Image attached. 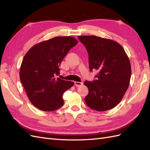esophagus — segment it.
<instances>
[{
  "label": "esophagus",
  "mask_w": 150,
  "mask_h": 150,
  "mask_svg": "<svg viewBox=\"0 0 150 150\" xmlns=\"http://www.w3.org/2000/svg\"><path fill=\"white\" fill-rule=\"evenodd\" d=\"M74 84H75V86H76V87H79V86H82L83 85V83H81V82H76L74 83Z\"/></svg>",
  "instance_id": "1"
}]
</instances>
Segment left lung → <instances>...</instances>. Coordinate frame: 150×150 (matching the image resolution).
<instances>
[{
  "label": "left lung",
  "mask_w": 150,
  "mask_h": 150,
  "mask_svg": "<svg viewBox=\"0 0 150 150\" xmlns=\"http://www.w3.org/2000/svg\"><path fill=\"white\" fill-rule=\"evenodd\" d=\"M89 54L90 71L97 70V80L86 81L89 93L84 100L93 110L104 111L118 104L128 89L131 75L129 58L115 40L96 35L78 36Z\"/></svg>",
  "instance_id": "1"
}]
</instances>
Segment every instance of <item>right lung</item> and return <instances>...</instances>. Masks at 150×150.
Wrapping results in <instances>:
<instances>
[{"mask_svg": "<svg viewBox=\"0 0 150 150\" xmlns=\"http://www.w3.org/2000/svg\"><path fill=\"white\" fill-rule=\"evenodd\" d=\"M78 44L71 36L55 37L32 47L22 60L20 79L28 98L40 110L52 111L62 107V94L74 82L56 78L69 50Z\"/></svg>", "mask_w": 150, "mask_h": 150, "instance_id": "obj_1", "label": "right lung"}]
</instances>
